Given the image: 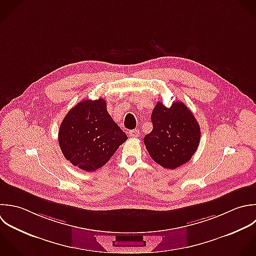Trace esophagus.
Returning <instances> with one entry per match:
<instances>
[{
  "instance_id": "esophagus-1",
  "label": "esophagus",
  "mask_w": 256,
  "mask_h": 256,
  "mask_svg": "<svg viewBox=\"0 0 256 256\" xmlns=\"http://www.w3.org/2000/svg\"><path fill=\"white\" fill-rule=\"evenodd\" d=\"M138 134H140V132H138V130H130L128 132V136H130V138H138Z\"/></svg>"
}]
</instances>
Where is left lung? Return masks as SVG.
<instances>
[{"label": "left lung", "instance_id": "8db88e82", "mask_svg": "<svg viewBox=\"0 0 256 256\" xmlns=\"http://www.w3.org/2000/svg\"><path fill=\"white\" fill-rule=\"evenodd\" d=\"M152 130L144 136L152 158L164 168L186 164L196 152L200 128L190 110L182 102L166 108L158 102L152 114Z\"/></svg>", "mask_w": 256, "mask_h": 256}]
</instances>
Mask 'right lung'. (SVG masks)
Segmentation results:
<instances>
[{
  "label": "right lung",
  "mask_w": 256,
  "mask_h": 256,
  "mask_svg": "<svg viewBox=\"0 0 256 256\" xmlns=\"http://www.w3.org/2000/svg\"><path fill=\"white\" fill-rule=\"evenodd\" d=\"M126 140L108 112L104 98L78 102L66 114L58 130L64 156L86 172L104 166Z\"/></svg>",
  "instance_id": "add662e5"
}]
</instances>
